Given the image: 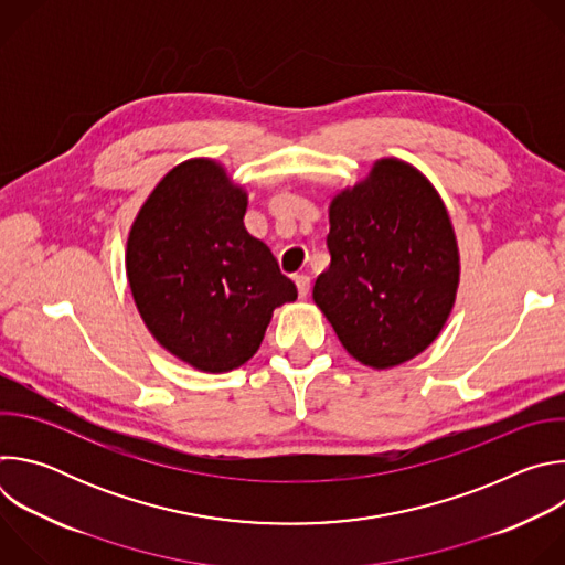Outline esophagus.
<instances>
[{
    "instance_id": "1",
    "label": "esophagus",
    "mask_w": 565,
    "mask_h": 565,
    "mask_svg": "<svg viewBox=\"0 0 565 565\" xmlns=\"http://www.w3.org/2000/svg\"><path fill=\"white\" fill-rule=\"evenodd\" d=\"M295 286H297V290H299V297H306L308 295V290H310V277L308 275H295Z\"/></svg>"
}]
</instances>
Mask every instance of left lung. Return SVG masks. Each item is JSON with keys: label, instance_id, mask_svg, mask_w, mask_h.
<instances>
[{"label": "left lung", "instance_id": "8db88e82", "mask_svg": "<svg viewBox=\"0 0 565 565\" xmlns=\"http://www.w3.org/2000/svg\"><path fill=\"white\" fill-rule=\"evenodd\" d=\"M331 264L312 299L364 366L393 369L445 329L460 284L458 241L438 190L412 163L377 158L329 205Z\"/></svg>", "mask_w": 565, "mask_h": 565}]
</instances>
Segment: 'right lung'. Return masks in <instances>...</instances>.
I'll use <instances>...</instances> for the list:
<instances>
[{
    "instance_id": "add662e5",
    "label": "right lung",
    "mask_w": 565,
    "mask_h": 565,
    "mask_svg": "<svg viewBox=\"0 0 565 565\" xmlns=\"http://www.w3.org/2000/svg\"><path fill=\"white\" fill-rule=\"evenodd\" d=\"M246 188L218 160L190 158L158 181L127 234V281L147 331L203 373L244 366L275 308L297 299L246 230Z\"/></svg>"
}]
</instances>
